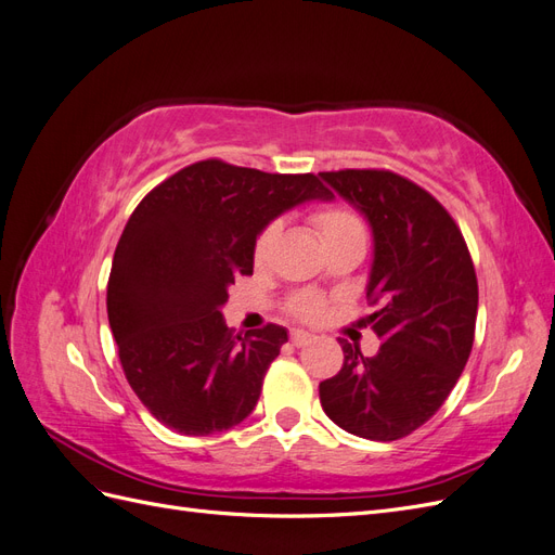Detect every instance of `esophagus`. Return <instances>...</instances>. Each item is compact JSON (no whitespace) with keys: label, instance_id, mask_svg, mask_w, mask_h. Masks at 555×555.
<instances>
[{"label":"esophagus","instance_id":"34e87169","mask_svg":"<svg viewBox=\"0 0 555 555\" xmlns=\"http://www.w3.org/2000/svg\"><path fill=\"white\" fill-rule=\"evenodd\" d=\"M289 340H292L294 347H306L308 343L314 340V335H310V333H306V331H292V333H289Z\"/></svg>","mask_w":555,"mask_h":555}]
</instances>
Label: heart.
Returning <instances> with one entry per match:
<instances>
[{"label":"heart","instance_id":"heart-1","mask_svg":"<svg viewBox=\"0 0 555 555\" xmlns=\"http://www.w3.org/2000/svg\"><path fill=\"white\" fill-rule=\"evenodd\" d=\"M310 222L314 224L317 233L322 236V243L326 249L340 247V245H361L365 247V222L361 220V215L349 208L345 204H326L319 206L312 215ZM280 224L278 222H268L255 241V247H251V257H255V263H263L271 255V249L278 241ZM289 314L296 319H304V322H317L319 317L326 312V300L314 294V292H298L289 298L287 304Z\"/></svg>","mask_w":555,"mask_h":555}]
</instances>
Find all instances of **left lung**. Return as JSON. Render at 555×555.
<instances>
[{
  "instance_id": "1",
  "label": "left lung",
  "mask_w": 555,
  "mask_h": 555,
  "mask_svg": "<svg viewBox=\"0 0 555 555\" xmlns=\"http://www.w3.org/2000/svg\"><path fill=\"white\" fill-rule=\"evenodd\" d=\"M331 188L373 227L367 324L375 357L340 338V373L319 384L333 424L365 440L405 438L442 408L475 343L479 287L473 257L447 208L386 169L324 171Z\"/></svg>"
}]
</instances>
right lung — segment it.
<instances>
[{
	"mask_svg": "<svg viewBox=\"0 0 555 555\" xmlns=\"http://www.w3.org/2000/svg\"><path fill=\"white\" fill-rule=\"evenodd\" d=\"M333 194L314 173H263L222 159L184 166L150 190L117 241L106 289L125 377L159 424L215 435L255 410L287 343L275 324L233 335L222 306L251 275L259 231Z\"/></svg>",
	"mask_w": 555,
	"mask_h": 555,
	"instance_id": "obj_1",
	"label": "right lung"
}]
</instances>
